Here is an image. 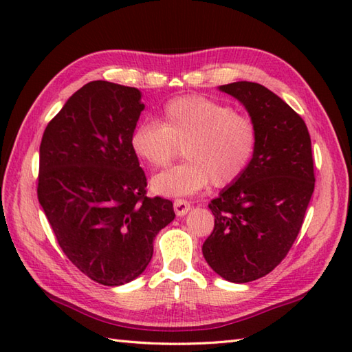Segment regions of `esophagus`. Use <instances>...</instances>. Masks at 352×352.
<instances>
[{"label": "esophagus", "instance_id": "esophagus-1", "mask_svg": "<svg viewBox=\"0 0 352 352\" xmlns=\"http://www.w3.org/2000/svg\"><path fill=\"white\" fill-rule=\"evenodd\" d=\"M174 210H175L177 216H184L190 210V203L184 198H177V199H174Z\"/></svg>", "mask_w": 352, "mask_h": 352}]
</instances>
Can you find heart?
Here are the masks:
<instances>
[{"instance_id":"1","label":"heart","mask_w":352,"mask_h":352,"mask_svg":"<svg viewBox=\"0 0 352 352\" xmlns=\"http://www.w3.org/2000/svg\"><path fill=\"white\" fill-rule=\"evenodd\" d=\"M130 146L140 162L155 169L168 168L183 148L186 162L157 174L151 188L164 197L192 195L210 183L227 188L241 180L256 157L258 126L228 104L180 96L164 104L162 122H140Z\"/></svg>"}]
</instances>
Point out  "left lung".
Listing matches in <instances>:
<instances>
[{
  "instance_id": "left-lung-1",
  "label": "left lung",
  "mask_w": 352,
  "mask_h": 352,
  "mask_svg": "<svg viewBox=\"0 0 352 352\" xmlns=\"http://www.w3.org/2000/svg\"><path fill=\"white\" fill-rule=\"evenodd\" d=\"M219 89L256 121L258 146L241 180L208 204L214 227L203 254L222 278L248 283L278 266L300 234L315 190L311 140L302 118L267 87L236 81Z\"/></svg>"
}]
</instances>
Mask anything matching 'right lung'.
<instances>
[{
    "mask_svg": "<svg viewBox=\"0 0 352 352\" xmlns=\"http://www.w3.org/2000/svg\"><path fill=\"white\" fill-rule=\"evenodd\" d=\"M136 87L96 80L66 101L43 131L37 198L71 263L102 286L145 271L154 239L174 221L172 201L146 197L131 151L140 111Z\"/></svg>",
    "mask_w": 352,
    "mask_h": 352,
    "instance_id": "1",
    "label": "right lung"
}]
</instances>
